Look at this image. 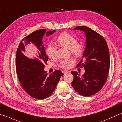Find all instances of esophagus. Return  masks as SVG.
Masks as SVG:
<instances>
[{"mask_svg":"<svg viewBox=\"0 0 122 122\" xmlns=\"http://www.w3.org/2000/svg\"><path fill=\"white\" fill-rule=\"evenodd\" d=\"M62 72L63 73L64 75H66V74H68V72L66 71H62Z\"/></svg>","mask_w":122,"mask_h":122,"instance_id":"1","label":"esophagus"}]
</instances>
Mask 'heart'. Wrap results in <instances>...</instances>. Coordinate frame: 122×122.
I'll return each instance as SVG.
<instances>
[{
    "instance_id": "heart-1",
    "label": "heart",
    "mask_w": 122,
    "mask_h": 122,
    "mask_svg": "<svg viewBox=\"0 0 122 122\" xmlns=\"http://www.w3.org/2000/svg\"><path fill=\"white\" fill-rule=\"evenodd\" d=\"M57 43L62 47L69 49L70 52L76 56H80L82 55L84 51L83 44L80 41H76L75 37L67 32H62L57 38ZM46 54L51 59L55 58L57 54V48L54 44H50L46 48ZM74 59H70L67 60H62L60 62L59 67L63 69H69L74 63Z\"/></svg>"
}]
</instances>
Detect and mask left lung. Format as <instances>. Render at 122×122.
Returning <instances> with one entry per match:
<instances>
[{
    "instance_id": "left-lung-1",
    "label": "left lung",
    "mask_w": 122,
    "mask_h": 122,
    "mask_svg": "<svg viewBox=\"0 0 122 122\" xmlns=\"http://www.w3.org/2000/svg\"><path fill=\"white\" fill-rule=\"evenodd\" d=\"M74 29L83 31L86 36L83 59L76 66L84 68L85 71L81 76L77 72H71L74 76L71 84L81 96H91L98 93L107 80L110 67L109 48L103 37L91 28L78 26Z\"/></svg>"
}]
</instances>
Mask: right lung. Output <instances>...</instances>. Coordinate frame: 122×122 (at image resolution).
Wrapping results in <instances>:
<instances>
[{"label": "right lung", "mask_w": 122, "mask_h": 122, "mask_svg": "<svg viewBox=\"0 0 122 122\" xmlns=\"http://www.w3.org/2000/svg\"><path fill=\"white\" fill-rule=\"evenodd\" d=\"M55 31L54 30L47 32L46 35L49 36ZM45 32V29H39L24 38L19 44L16 55V73L22 87L29 96L38 100L48 98L63 75L60 70H55L48 76L44 70L48 60L42 45V39ZM24 40L27 43L34 42L38 48L40 53L35 59H28L23 54L25 48Z\"/></svg>", "instance_id": "obj_1"}]
</instances>
